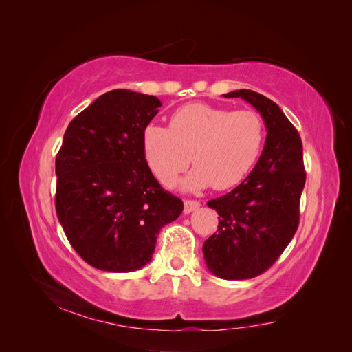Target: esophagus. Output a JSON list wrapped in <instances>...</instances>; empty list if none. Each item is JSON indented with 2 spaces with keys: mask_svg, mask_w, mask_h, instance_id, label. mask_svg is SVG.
<instances>
[{
  "mask_svg": "<svg viewBox=\"0 0 352 352\" xmlns=\"http://www.w3.org/2000/svg\"><path fill=\"white\" fill-rule=\"evenodd\" d=\"M197 208H199L198 201H194V199H185L184 201V212H185V214H189V212L195 211Z\"/></svg>",
  "mask_w": 352,
  "mask_h": 352,
  "instance_id": "esophagus-1",
  "label": "esophagus"
}]
</instances>
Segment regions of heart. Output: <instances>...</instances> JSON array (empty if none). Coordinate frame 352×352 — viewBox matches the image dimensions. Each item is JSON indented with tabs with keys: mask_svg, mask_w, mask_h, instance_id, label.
Listing matches in <instances>:
<instances>
[{
	"mask_svg": "<svg viewBox=\"0 0 352 352\" xmlns=\"http://www.w3.org/2000/svg\"><path fill=\"white\" fill-rule=\"evenodd\" d=\"M265 140V126L252 110L232 111L194 102L175 110L168 127L151 123L142 133L146 163L163 184H170L190 163L195 168L180 186L217 190L236 186L258 162Z\"/></svg>",
	"mask_w": 352,
	"mask_h": 352,
	"instance_id": "heart-1",
	"label": "heart"
}]
</instances>
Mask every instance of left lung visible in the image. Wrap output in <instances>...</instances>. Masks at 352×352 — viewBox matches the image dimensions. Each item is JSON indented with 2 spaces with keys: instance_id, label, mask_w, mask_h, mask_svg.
Returning <instances> with one entry per match:
<instances>
[{
  "instance_id": "8db88e82",
  "label": "left lung",
  "mask_w": 352,
  "mask_h": 352,
  "mask_svg": "<svg viewBox=\"0 0 352 352\" xmlns=\"http://www.w3.org/2000/svg\"><path fill=\"white\" fill-rule=\"evenodd\" d=\"M223 97L250 102L267 131L252 172L229 194L207 202L219 214L217 233L202 245L207 267L217 278L241 280L267 270L294 238L305 170L300 133L278 104L250 89Z\"/></svg>"
}]
</instances>
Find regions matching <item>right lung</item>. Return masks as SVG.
Listing matches in <instances>:
<instances>
[{
  "mask_svg": "<svg viewBox=\"0 0 352 352\" xmlns=\"http://www.w3.org/2000/svg\"><path fill=\"white\" fill-rule=\"evenodd\" d=\"M162 107L154 95L102 94L69 123L56 158V211L66 236L95 269L127 273L153 258L160 229L184 210L157 182L142 133Z\"/></svg>",
  "mask_w": 352,
  "mask_h": 352,
  "instance_id": "add662e5",
  "label": "right lung"
}]
</instances>
